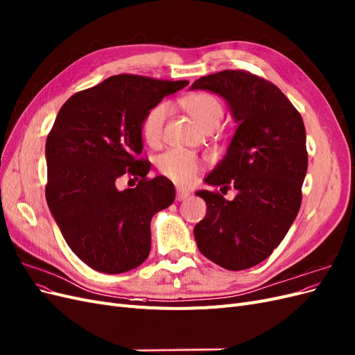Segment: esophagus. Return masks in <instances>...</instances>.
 I'll return each instance as SVG.
<instances>
[{
	"instance_id": "1",
	"label": "esophagus",
	"mask_w": 355,
	"mask_h": 355,
	"mask_svg": "<svg viewBox=\"0 0 355 355\" xmlns=\"http://www.w3.org/2000/svg\"><path fill=\"white\" fill-rule=\"evenodd\" d=\"M189 197V192L188 191H184V189H178L176 191V200L178 201H184Z\"/></svg>"
}]
</instances>
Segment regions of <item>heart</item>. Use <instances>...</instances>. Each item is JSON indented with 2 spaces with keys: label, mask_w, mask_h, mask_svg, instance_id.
I'll return each instance as SVG.
<instances>
[{
  "label": "heart",
  "mask_w": 355,
  "mask_h": 355,
  "mask_svg": "<svg viewBox=\"0 0 355 355\" xmlns=\"http://www.w3.org/2000/svg\"><path fill=\"white\" fill-rule=\"evenodd\" d=\"M187 111L206 128H214L223 115V108L216 96L209 92L189 94L184 102ZM170 114L167 102H158L149 108L141 123V135L149 146H157L163 139L164 125ZM159 173L179 185H189L198 176L201 167L200 158L182 149H170L157 159Z\"/></svg>",
  "instance_id": "heart-1"
}]
</instances>
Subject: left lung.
I'll return each mask as SVG.
<instances>
[{
  "label": "left lung",
  "mask_w": 355,
  "mask_h": 355,
  "mask_svg": "<svg viewBox=\"0 0 355 355\" xmlns=\"http://www.w3.org/2000/svg\"><path fill=\"white\" fill-rule=\"evenodd\" d=\"M191 89L220 94L239 123L227 154L206 178L237 196L228 201L219 191L197 192L207 204L194 228L197 247L225 270H247L277 249L297 216L308 168L304 120L275 84L243 69L206 75Z\"/></svg>",
  "instance_id": "1"
}]
</instances>
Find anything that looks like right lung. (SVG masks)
Here are the masks:
<instances>
[{"label": "right lung", "mask_w": 355, "mask_h": 355, "mask_svg": "<svg viewBox=\"0 0 355 355\" xmlns=\"http://www.w3.org/2000/svg\"><path fill=\"white\" fill-rule=\"evenodd\" d=\"M188 81L120 73L72 94L47 136L46 198L71 250L105 274L130 271L151 252V219L175 201V185L148 178L145 112ZM124 174L136 189L118 191Z\"/></svg>", "instance_id": "1"}]
</instances>
